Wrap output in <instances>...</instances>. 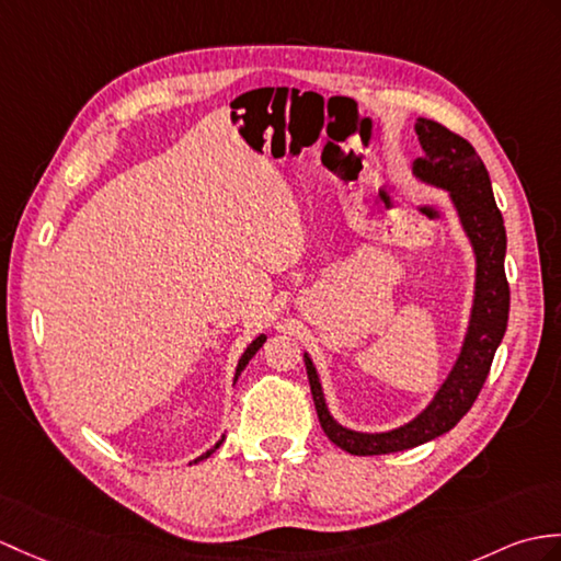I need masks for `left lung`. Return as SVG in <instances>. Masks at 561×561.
<instances>
[{
	"instance_id": "8db88e82",
	"label": "left lung",
	"mask_w": 561,
	"mask_h": 561,
	"mask_svg": "<svg viewBox=\"0 0 561 561\" xmlns=\"http://www.w3.org/2000/svg\"><path fill=\"white\" fill-rule=\"evenodd\" d=\"M415 134L425 150L423 158L413 162L415 176L451 193L461 225L473 243L478 260L476 301L461 356L447 382L442 385L419 419L403 427L389 430V433H354L336 423L324 407L318 373L306 356L310 394L324 435L354 457L403 451L449 433L473 407L483 389L494 351H497L506 332V320H510V282L504 275L506 231L483 160L478 158L471 142L433 119L415 122Z\"/></svg>"
}]
</instances>
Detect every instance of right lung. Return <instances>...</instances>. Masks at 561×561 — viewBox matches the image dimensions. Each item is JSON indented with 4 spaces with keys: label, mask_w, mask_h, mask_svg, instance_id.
I'll use <instances>...</instances> for the list:
<instances>
[{
    "label": "right lung",
    "mask_w": 561,
    "mask_h": 561,
    "mask_svg": "<svg viewBox=\"0 0 561 561\" xmlns=\"http://www.w3.org/2000/svg\"><path fill=\"white\" fill-rule=\"evenodd\" d=\"M263 342H265V334H260V336H257V340H255V342H253V344H251L249 348H245V351H243V356H241V360H239V366H237V377L241 375V370H243L245 366H249V360H251V358L255 356V351H257L260 346H263ZM237 377H233V380H237ZM221 439H225V437H221ZM221 439L217 442V445H215V449H217V447L221 445ZM215 449H207V451L203 454V457H201V459H195V461H203V459H207V457H210V454H213Z\"/></svg>",
    "instance_id": "add662e5"
}]
</instances>
